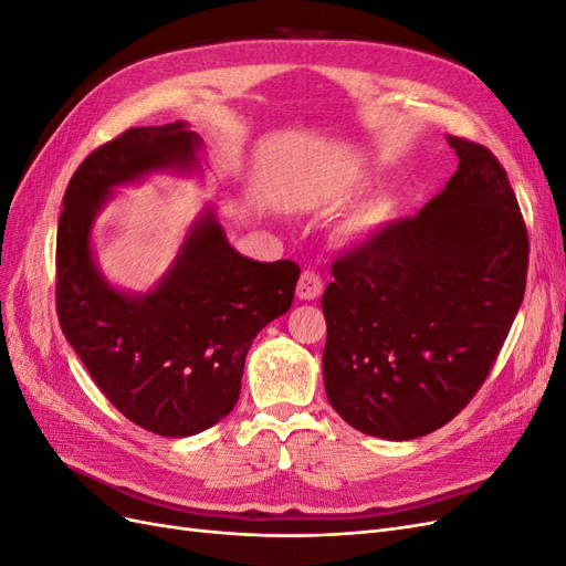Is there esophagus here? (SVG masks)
I'll return each mask as SVG.
<instances>
[{
	"mask_svg": "<svg viewBox=\"0 0 566 566\" xmlns=\"http://www.w3.org/2000/svg\"><path fill=\"white\" fill-rule=\"evenodd\" d=\"M323 293V279L316 271L306 269L302 271L300 283H297V297L300 300H316Z\"/></svg>",
	"mask_w": 566,
	"mask_h": 566,
	"instance_id": "esophagus-1",
	"label": "esophagus"
}]
</instances>
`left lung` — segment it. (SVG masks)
Wrapping results in <instances>:
<instances>
[{
	"label": "left lung",
	"instance_id": "left-lung-1",
	"mask_svg": "<svg viewBox=\"0 0 566 566\" xmlns=\"http://www.w3.org/2000/svg\"><path fill=\"white\" fill-rule=\"evenodd\" d=\"M458 172L416 217L333 262L323 382L354 430L406 441L453 420L489 378L526 287L528 233L499 158L449 136Z\"/></svg>",
	"mask_w": 566,
	"mask_h": 566
}]
</instances>
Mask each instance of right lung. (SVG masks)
<instances>
[{"label":"right lung","mask_w":566,"mask_h":566,"mask_svg":"<svg viewBox=\"0 0 566 566\" xmlns=\"http://www.w3.org/2000/svg\"><path fill=\"white\" fill-rule=\"evenodd\" d=\"M198 146L184 123L123 132L82 160L59 217L61 331L119 413L160 437H191L231 413L252 339L290 310L300 279L290 260L238 254L210 212L153 293L123 295L101 279L90 231L111 188L191 167Z\"/></svg>","instance_id":"add662e5"}]
</instances>
